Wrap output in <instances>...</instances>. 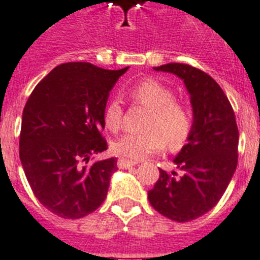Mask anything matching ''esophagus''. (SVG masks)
<instances>
[{
	"label": "esophagus",
	"mask_w": 260,
	"mask_h": 260,
	"mask_svg": "<svg viewBox=\"0 0 260 260\" xmlns=\"http://www.w3.org/2000/svg\"><path fill=\"white\" fill-rule=\"evenodd\" d=\"M137 162L135 161H129V159H125V158H120L119 161H117V165H119V168L120 169H129L132 166H135Z\"/></svg>",
	"instance_id": "esophagus-1"
}]
</instances>
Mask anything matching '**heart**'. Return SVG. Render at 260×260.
Here are the masks:
<instances>
[{"label": "heart", "mask_w": 260, "mask_h": 260, "mask_svg": "<svg viewBox=\"0 0 260 260\" xmlns=\"http://www.w3.org/2000/svg\"><path fill=\"white\" fill-rule=\"evenodd\" d=\"M129 96L150 110L144 128L145 132L125 133L112 143V150L121 157L143 159L168 145L178 149L184 144L192 128V114L188 106L175 99L168 86L154 80H144L131 87ZM106 127L117 132L123 125V106L112 99L105 108Z\"/></svg>", "instance_id": "b5f03b06"}]
</instances>
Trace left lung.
I'll list each match as a JSON object with an SVG mask.
<instances>
[{
  "instance_id": "1",
  "label": "left lung",
  "mask_w": 260,
  "mask_h": 260,
  "mask_svg": "<svg viewBox=\"0 0 260 260\" xmlns=\"http://www.w3.org/2000/svg\"><path fill=\"white\" fill-rule=\"evenodd\" d=\"M154 71L183 80L193 120L187 144L173 159L180 174L159 169L148 199L162 216L187 222L211 211L232 180L238 162L236 115L218 83L200 69L171 62Z\"/></svg>"
}]
</instances>
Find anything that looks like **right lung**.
<instances>
[{"instance_id": "obj_1", "label": "right lung", "mask_w": 260, "mask_h": 260, "mask_svg": "<svg viewBox=\"0 0 260 260\" xmlns=\"http://www.w3.org/2000/svg\"><path fill=\"white\" fill-rule=\"evenodd\" d=\"M90 62H65L40 81L24 106L19 158L34 195L52 213L81 218L107 196L116 158L87 165L105 152V108L119 77Z\"/></svg>"}]
</instances>
